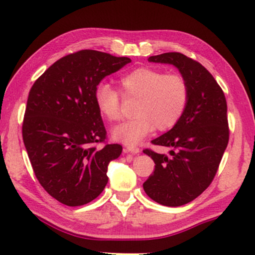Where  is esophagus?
<instances>
[{"label": "esophagus", "instance_id": "34e87169", "mask_svg": "<svg viewBox=\"0 0 255 255\" xmlns=\"http://www.w3.org/2000/svg\"><path fill=\"white\" fill-rule=\"evenodd\" d=\"M125 152L132 153V154H138V153L140 152V149L138 147H134V146H128L127 149H125Z\"/></svg>", "mask_w": 255, "mask_h": 255}]
</instances>
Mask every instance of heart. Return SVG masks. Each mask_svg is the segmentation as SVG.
I'll use <instances>...</instances> for the list:
<instances>
[{
  "mask_svg": "<svg viewBox=\"0 0 255 255\" xmlns=\"http://www.w3.org/2000/svg\"><path fill=\"white\" fill-rule=\"evenodd\" d=\"M124 97L137 100L135 118L124 122L111 131L114 140L128 146L138 145L156 128L167 131L182 118L189 101V86L180 74H167L158 68L140 67L122 76ZM97 110L107 121L121 117V97L117 90L101 82L94 89Z\"/></svg>",
  "mask_w": 255,
  "mask_h": 255,
  "instance_id": "1",
  "label": "heart"
}]
</instances>
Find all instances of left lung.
<instances>
[{"label": "left lung", "mask_w": 255, "mask_h": 255, "mask_svg": "<svg viewBox=\"0 0 255 255\" xmlns=\"http://www.w3.org/2000/svg\"><path fill=\"white\" fill-rule=\"evenodd\" d=\"M148 61L173 65L189 86L182 118L152 140L169 152L144 149L155 163L142 184L145 193L156 203L180 207L200 196L214 180L229 142L228 106L222 88L200 62L177 52L153 55Z\"/></svg>", "instance_id": "left-lung-1"}]
</instances>
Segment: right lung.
<instances>
[{
    "label": "right lung",
    "instance_id": "obj_1",
    "mask_svg": "<svg viewBox=\"0 0 255 255\" xmlns=\"http://www.w3.org/2000/svg\"><path fill=\"white\" fill-rule=\"evenodd\" d=\"M130 58L82 50L59 59L33 83L23 122V140L45 190L68 207L89 203L108 183L118 144L97 149L107 135L94 89Z\"/></svg>",
    "mask_w": 255,
    "mask_h": 255
}]
</instances>
